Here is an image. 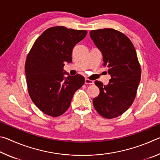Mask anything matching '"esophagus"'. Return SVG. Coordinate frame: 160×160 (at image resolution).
<instances>
[{
    "label": "esophagus",
    "mask_w": 160,
    "mask_h": 160,
    "mask_svg": "<svg viewBox=\"0 0 160 160\" xmlns=\"http://www.w3.org/2000/svg\"><path fill=\"white\" fill-rule=\"evenodd\" d=\"M85 84H86V85H93L94 81L88 79V78H86V79H85Z\"/></svg>",
    "instance_id": "obj_1"
}]
</instances>
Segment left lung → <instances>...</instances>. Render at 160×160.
Here are the masks:
<instances>
[{"instance_id":"8db88e82","label":"left lung","mask_w":160,"mask_h":160,"mask_svg":"<svg viewBox=\"0 0 160 160\" xmlns=\"http://www.w3.org/2000/svg\"><path fill=\"white\" fill-rule=\"evenodd\" d=\"M91 39L101 51L103 66L111 79L107 85L94 83L99 94L93 99L94 109L102 117H118L131 106L141 78V68L133 44L129 38L116 29L106 28L90 32Z\"/></svg>"}]
</instances>
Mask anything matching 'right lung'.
I'll use <instances>...</instances> for the list:
<instances>
[{"instance_id": "obj_1", "label": "right lung", "mask_w": 160, "mask_h": 160, "mask_svg": "<svg viewBox=\"0 0 160 160\" xmlns=\"http://www.w3.org/2000/svg\"><path fill=\"white\" fill-rule=\"evenodd\" d=\"M86 30L57 26L43 32L27 56L25 74L32 101L52 117L68 109L74 93L85 83V78L63 72L65 62L71 63L72 48L85 37ZM66 73L68 76L64 77Z\"/></svg>"}]
</instances>
